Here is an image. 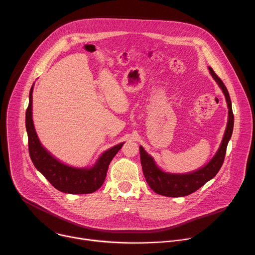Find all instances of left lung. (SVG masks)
I'll use <instances>...</instances> for the list:
<instances>
[{"label":"left lung","instance_id":"1","mask_svg":"<svg viewBox=\"0 0 255 255\" xmlns=\"http://www.w3.org/2000/svg\"><path fill=\"white\" fill-rule=\"evenodd\" d=\"M209 72L212 78L218 84L220 89L223 90L229 108V120L223 141L220 143V146L216 151L215 156L210 160V162H208V164H206L204 167L200 168L199 170L186 174H172L162 171L156 165L154 159H152L140 145L139 152L143 175L145 177L146 182L149 185V188L159 195L166 197L188 196L199 190L202 185H204L207 181L212 179L217 174L219 169L222 168L224 164L227 146L233 133L234 115L232 110L230 94L228 92L227 87L211 67H209Z\"/></svg>","mask_w":255,"mask_h":255}]
</instances>
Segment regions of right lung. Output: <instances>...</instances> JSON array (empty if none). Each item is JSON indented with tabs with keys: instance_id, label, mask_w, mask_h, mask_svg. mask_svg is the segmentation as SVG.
<instances>
[{
	"instance_id": "obj_1",
	"label": "right lung",
	"mask_w": 255,
	"mask_h": 255,
	"mask_svg": "<svg viewBox=\"0 0 255 255\" xmlns=\"http://www.w3.org/2000/svg\"><path fill=\"white\" fill-rule=\"evenodd\" d=\"M32 89L33 86L29 91V103L25 113V127L28 137L29 157L33 165L56 190L62 193L90 194L97 191L106 179L111 161L124 142L105 151L92 168H75L64 165L47 151L38 138L31 116Z\"/></svg>"
}]
</instances>
